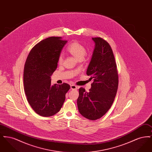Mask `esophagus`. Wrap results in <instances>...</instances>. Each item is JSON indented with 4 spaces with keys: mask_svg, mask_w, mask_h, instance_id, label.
<instances>
[{
    "mask_svg": "<svg viewBox=\"0 0 152 152\" xmlns=\"http://www.w3.org/2000/svg\"><path fill=\"white\" fill-rule=\"evenodd\" d=\"M71 89L72 90H76L77 89V87L75 85H71Z\"/></svg>",
    "mask_w": 152,
    "mask_h": 152,
    "instance_id": "1",
    "label": "esophagus"
}]
</instances>
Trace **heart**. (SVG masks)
Segmentation results:
<instances>
[{
  "label": "heart",
  "mask_w": 152,
  "mask_h": 152,
  "mask_svg": "<svg viewBox=\"0 0 152 152\" xmlns=\"http://www.w3.org/2000/svg\"><path fill=\"white\" fill-rule=\"evenodd\" d=\"M67 51L75 58L81 60L86 54V47L78 42H73L69 44L67 47ZM58 63L61 64L63 62V55L60 54L58 57Z\"/></svg>",
  "instance_id": "1"
}]
</instances>
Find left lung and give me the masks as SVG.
<instances>
[{
  "label": "left lung",
  "instance_id": "left-lung-1",
  "mask_svg": "<svg viewBox=\"0 0 152 152\" xmlns=\"http://www.w3.org/2000/svg\"><path fill=\"white\" fill-rule=\"evenodd\" d=\"M92 40L95 48L87 74L94 81L89 92L80 88L77 104L80 113L94 121L100 118L110 108L118 89V75L109 44L100 37Z\"/></svg>",
  "mask_w": 152,
  "mask_h": 152
}]
</instances>
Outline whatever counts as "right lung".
<instances>
[{"label": "right lung", "instance_id": "right-lung-1", "mask_svg": "<svg viewBox=\"0 0 152 152\" xmlns=\"http://www.w3.org/2000/svg\"><path fill=\"white\" fill-rule=\"evenodd\" d=\"M67 41L52 36L42 40L30 51L23 74L25 94L29 105L40 116L59 112L70 89L66 83L51 84V76L58 66V57Z\"/></svg>", "mask_w": 152, "mask_h": 152}]
</instances>
